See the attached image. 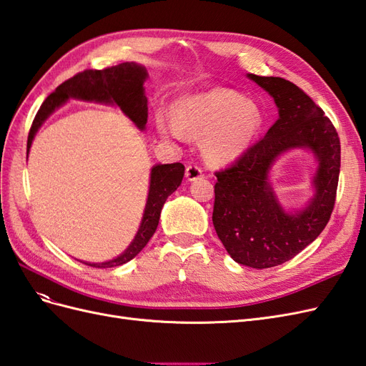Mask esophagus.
<instances>
[{"label": "esophagus", "instance_id": "34e87169", "mask_svg": "<svg viewBox=\"0 0 366 366\" xmlns=\"http://www.w3.org/2000/svg\"><path fill=\"white\" fill-rule=\"evenodd\" d=\"M184 174H186V179L189 180V182L198 180V179H202V177H203L202 168H200V166H197V164L186 166V172Z\"/></svg>", "mask_w": 366, "mask_h": 366}]
</instances>
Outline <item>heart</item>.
Segmentation results:
<instances>
[{"label":"heart","mask_w":366,"mask_h":366,"mask_svg":"<svg viewBox=\"0 0 366 366\" xmlns=\"http://www.w3.org/2000/svg\"><path fill=\"white\" fill-rule=\"evenodd\" d=\"M162 136L182 139L203 137L207 162L224 164L239 159L258 139L264 113L258 104L224 88L182 97L174 105V119L156 116Z\"/></svg>","instance_id":"b5f03b06"}]
</instances>
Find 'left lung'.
<instances>
[{"label":"left lung","mask_w":366,"mask_h":366,"mask_svg":"<svg viewBox=\"0 0 366 366\" xmlns=\"http://www.w3.org/2000/svg\"><path fill=\"white\" fill-rule=\"evenodd\" d=\"M247 77L274 99L280 117L262 140L215 172L212 221L234 261L269 269L296 257L325 229L336 202L340 140L322 109L293 82L273 76ZM293 147L313 150L320 166L315 197L307 208L289 214L272 192L268 172L275 159Z\"/></svg>","instance_id":"left-lung-1"}]
</instances>
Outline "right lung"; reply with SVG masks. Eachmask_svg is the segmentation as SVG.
Wrapping results in <instances>:
<instances>
[{
    "label": "right lung",
    "mask_w": 366,
    "mask_h": 366,
    "mask_svg": "<svg viewBox=\"0 0 366 366\" xmlns=\"http://www.w3.org/2000/svg\"><path fill=\"white\" fill-rule=\"evenodd\" d=\"M147 69L136 62H122L114 67L104 70H84L74 74L69 81L62 82L46 101L33 119V124L27 139V156L31 147L33 137L54 109L67 102L70 97L82 101H94L104 104H116L139 129H145L148 120V101L145 96L143 82L147 81ZM184 175V166L182 163L156 164L151 169L149 192L145 206V212L136 238L129 247L120 257L107 262H84L92 267H117V265L131 261L136 254L148 244V241L156 232L160 219L162 207L177 187L180 186Z\"/></svg>",
    "instance_id": "add662e5"
}]
</instances>
